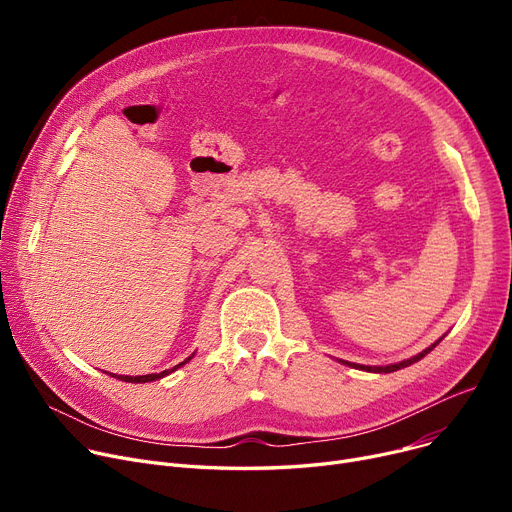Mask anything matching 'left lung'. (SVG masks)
I'll use <instances>...</instances> for the list:
<instances>
[{
    "instance_id": "1",
    "label": "left lung",
    "mask_w": 512,
    "mask_h": 512,
    "mask_svg": "<svg viewBox=\"0 0 512 512\" xmlns=\"http://www.w3.org/2000/svg\"><path fill=\"white\" fill-rule=\"evenodd\" d=\"M444 338V336H442ZM442 338L440 340H436L432 346H427L425 351H421L419 355H415V357H411V359H405V361H400V363H392V365H384V367H378V365H373V367H369V365H359V363H348V361H342L344 365H348V367H355V369H363V371H373V373H392V371H398V369H402V367H409V365H413V363H417L419 359H423L429 351H434V348L442 342Z\"/></svg>"
}]
</instances>
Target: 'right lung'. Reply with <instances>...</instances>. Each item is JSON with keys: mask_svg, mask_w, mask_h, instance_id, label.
Listing matches in <instances>:
<instances>
[{"mask_svg": "<svg viewBox=\"0 0 512 512\" xmlns=\"http://www.w3.org/2000/svg\"><path fill=\"white\" fill-rule=\"evenodd\" d=\"M188 361H191V357H188V359H186V361H182V363H178V365H174L172 369L161 371V373H147V375H116V373H112V378H118V380H122V382H132V384H145V382H153V380L164 378V375H168V373L176 371L178 367H182V365H184V363H188Z\"/></svg>", "mask_w": 512, "mask_h": 512, "instance_id": "add662e5", "label": "right lung"}]
</instances>
